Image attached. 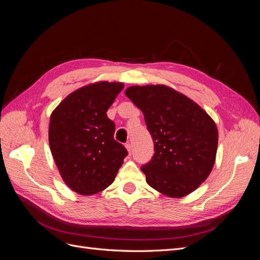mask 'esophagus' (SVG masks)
Segmentation results:
<instances>
[{
	"instance_id": "obj_1",
	"label": "esophagus",
	"mask_w": 260,
	"mask_h": 260,
	"mask_svg": "<svg viewBox=\"0 0 260 260\" xmlns=\"http://www.w3.org/2000/svg\"><path fill=\"white\" fill-rule=\"evenodd\" d=\"M125 148H127V151L129 153V155H131V144L130 143H125Z\"/></svg>"
}]
</instances>
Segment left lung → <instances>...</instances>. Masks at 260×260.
Listing matches in <instances>:
<instances>
[{"mask_svg": "<svg viewBox=\"0 0 260 260\" xmlns=\"http://www.w3.org/2000/svg\"><path fill=\"white\" fill-rule=\"evenodd\" d=\"M124 93L142 111L154 141L153 158L141 167L147 184L176 199L195 191L215 165V121L195 102L167 85H132Z\"/></svg>", "mask_w": 260, "mask_h": 260, "instance_id": "1", "label": "left lung"}]
</instances>
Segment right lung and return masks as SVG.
I'll return each mask as SVG.
<instances>
[{"label":"right lung","instance_id":"1","mask_svg":"<svg viewBox=\"0 0 260 260\" xmlns=\"http://www.w3.org/2000/svg\"><path fill=\"white\" fill-rule=\"evenodd\" d=\"M123 86L108 81L84 85L51 114L49 143L54 161L64 182L78 194L105 190L128 154L114 139L115 123L106 114Z\"/></svg>","mask_w":260,"mask_h":260}]
</instances>
